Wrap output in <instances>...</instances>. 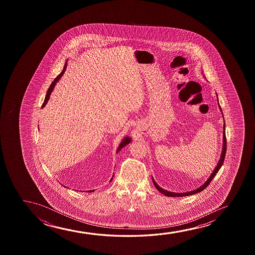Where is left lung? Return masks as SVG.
Returning <instances> with one entry per match:
<instances>
[{
  "instance_id": "1",
  "label": "left lung",
  "mask_w": 255,
  "mask_h": 255,
  "mask_svg": "<svg viewBox=\"0 0 255 255\" xmlns=\"http://www.w3.org/2000/svg\"><path fill=\"white\" fill-rule=\"evenodd\" d=\"M220 111H221V108H220ZM225 128H226V126H225V124H224V128H223V149H222V154H221V157H220V161H219V163L217 164L216 168L214 169V171H213V173L211 174L209 178L207 179V181L204 184V185H201L199 188L196 189L194 191H192V192H184V193H176V192H168V191H165L164 189L160 188L159 187V185H157V183L155 182L153 178H152V181H153L154 185H155V187L161 192V193H163L164 195L168 196V197H185V196H189L192 195V194H195L197 192H202L204 189H206L208 185H209L210 182L213 180V178L215 177V175H216L217 172L220 171V167L222 166V164H223L224 160H225V157H226V152H227V137H226V132H225Z\"/></svg>"
}]
</instances>
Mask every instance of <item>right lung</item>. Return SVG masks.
Wrapping results in <instances>:
<instances>
[{
  "label": "right lung",
  "mask_w": 255,
  "mask_h": 255,
  "mask_svg": "<svg viewBox=\"0 0 255 255\" xmlns=\"http://www.w3.org/2000/svg\"><path fill=\"white\" fill-rule=\"evenodd\" d=\"M66 67L67 63H65V64H64V67H63V70H62V72H61V73H60L59 75H58V76H57V77L55 78V80L53 81L52 83H51V84H50L49 90H48V91H47V95H46L44 102H43V104H42V108H43V107L45 106L46 104H47L48 101H49V97H50L51 92H52L53 89H54V87H55V85H56V83L58 82V80H59L60 78H61L62 76H63V73H64V71H65V70H66ZM129 142H130V138H129V137H125V138L123 139L122 143H120V145H119V148H118V150H117V153L119 152V150L122 149L123 147L126 146V144H128ZM112 178H113V177H112ZM112 179H111V181H112ZM94 192V190H92V191H89V192Z\"/></svg>",
  "instance_id": "add662e5"
}]
</instances>
